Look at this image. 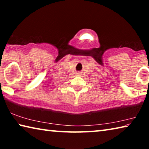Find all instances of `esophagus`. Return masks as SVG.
I'll return each mask as SVG.
<instances>
[{
  "label": "esophagus",
  "mask_w": 149,
  "mask_h": 149,
  "mask_svg": "<svg viewBox=\"0 0 149 149\" xmlns=\"http://www.w3.org/2000/svg\"><path fill=\"white\" fill-rule=\"evenodd\" d=\"M81 75L80 72H78V73H77V75Z\"/></svg>",
  "instance_id": "1"
}]
</instances>
